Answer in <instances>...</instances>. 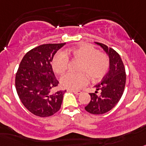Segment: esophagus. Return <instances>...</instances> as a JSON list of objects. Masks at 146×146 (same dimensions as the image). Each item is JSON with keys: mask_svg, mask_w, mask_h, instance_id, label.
Returning a JSON list of instances; mask_svg holds the SVG:
<instances>
[{"mask_svg": "<svg viewBox=\"0 0 146 146\" xmlns=\"http://www.w3.org/2000/svg\"><path fill=\"white\" fill-rule=\"evenodd\" d=\"M70 91L72 92H73L74 94H77V95H78V94H80L82 93V92L80 91V90H72V89H70Z\"/></svg>", "mask_w": 146, "mask_h": 146, "instance_id": "esophagus-1", "label": "esophagus"}]
</instances>
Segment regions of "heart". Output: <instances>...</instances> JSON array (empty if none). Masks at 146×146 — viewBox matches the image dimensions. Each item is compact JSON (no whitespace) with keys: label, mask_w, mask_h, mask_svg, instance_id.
I'll return each mask as SVG.
<instances>
[{"label":"heart","mask_w":146,"mask_h":146,"mask_svg":"<svg viewBox=\"0 0 146 146\" xmlns=\"http://www.w3.org/2000/svg\"><path fill=\"white\" fill-rule=\"evenodd\" d=\"M69 53L76 59L81 60L78 70L81 73H68L60 79L63 87L68 89H79L87 84L88 76L92 81L102 79L108 72L110 60L106 54L100 52L98 48L89 44H84L71 48ZM69 57L64 52L55 54L52 61L54 71L62 74L68 69Z\"/></svg>","instance_id":"1"}]
</instances>
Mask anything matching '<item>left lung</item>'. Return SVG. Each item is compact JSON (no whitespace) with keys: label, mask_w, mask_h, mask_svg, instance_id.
<instances>
[{"label":"left lung","mask_w":146,"mask_h":146,"mask_svg":"<svg viewBox=\"0 0 146 146\" xmlns=\"http://www.w3.org/2000/svg\"><path fill=\"white\" fill-rule=\"evenodd\" d=\"M95 43L104 49L110 60L108 73L100 83L94 86L97 90L95 93H89L91 100L85 107L87 112L98 115L111 111L120 100L125 87L126 72L124 63L117 52L105 44ZM98 90H101L100 95L96 94Z\"/></svg>","instance_id":"left-lung-1"}]
</instances>
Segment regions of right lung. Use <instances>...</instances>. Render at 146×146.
Returning a JSON list of instances; mask_svg holds the SVG:
<instances>
[{
	"instance_id": "add662e5",
	"label": "right lung",
	"mask_w": 146,
	"mask_h": 146,
	"mask_svg": "<svg viewBox=\"0 0 146 146\" xmlns=\"http://www.w3.org/2000/svg\"><path fill=\"white\" fill-rule=\"evenodd\" d=\"M63 44H43L33 48L22 58L16 73V90L21 102L31 113L48 117L60 110L66 91L54 92L58 85L51 62Z\"/></svg>"
}]
</instances>
